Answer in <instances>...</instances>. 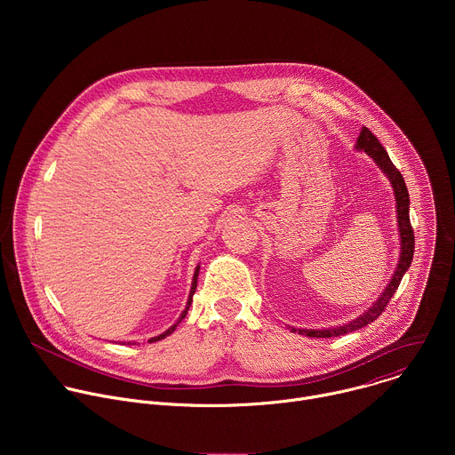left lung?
<instances>
[{"label": "left lung", "instance_id": "8db88e82", "mask_svg": "<svg viewBox=\"0 0 455 455\" xmlns=\"http://www.w3.org/2000/svg\"><path fill=\"white\" fill-rule=\"evenodd\" d=\"M356 151H363L365 155H369L374 164L379 167V171L388 178L395 190V198H396V218H398V232H400V259L396 270L388 281V284L385 286V290L381 291V295L372 302V306H369L362 315H358L356 318H353L347 323H342V326L337 328H326V330H299V328H290L291 333H299V335H306V337H315V339H331V337H342L347 335L351 331H356L367 323L374 322L381 311L385 309L387 302L393 299V295L396 293L405 272L411 268L412 257H414V230L411 227V218H409V190L405 185V180L402 176V172L395 167V164L388 158L387 151L383 149V146L378 142V139L369 132L367 127H362V132L356 139Z\"/></svg>", "mask_w": 455, "mask_h": 455}]
</instances>
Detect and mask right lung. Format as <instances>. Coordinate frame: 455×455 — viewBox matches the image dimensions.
Here are the masks:
<instances>
[{"mask_svg":"<svg viewBox=\"0 0 455 455\" xmlns=\"http://www.w3.org/2000/svg\"><path fill=\"white\" fill-rule=\"evenodd\" d=\"M198 274H200V267H196V270H194V275H192V284H190V291H188V299H187V304H185V309L181 311V315H180V318L176 320V323H172V326L169 328V330H165L162 335H158V337H153L149 342H158V340H162V339H165V337H169L176 328H178V323L185 318V315H187V311H188V307H190V304H192V295L196 293V286H198ZM127 344H132V342H127ZM135 344V342H133Z\"/></svg>","mask_w":455,"mask_h":455,"instance_id":"add662e5","label":"right lung"}]
</instances>
